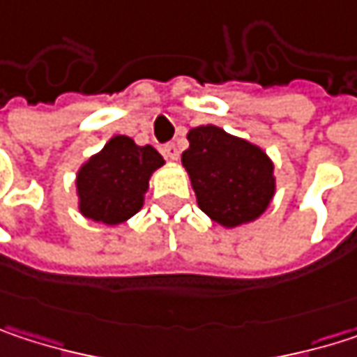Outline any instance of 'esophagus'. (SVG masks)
<instances>
[{
    "instance_id": "1",
    "label": "esophagus",
    "mask_w": 357,
    "mask_h": 357,
    "mask_svg": "<svg viewBox=\"0 0 357 357\" xmlns=\"http://www.w3.org/2000/svg\"><path fill=\"white\" fill-rule=\"evenodd\" d=\"M163 155L169 159V161H178L179 159V149L174 144V142H169V144H165L163 146Z\"/></svg>"
}]
</instances>
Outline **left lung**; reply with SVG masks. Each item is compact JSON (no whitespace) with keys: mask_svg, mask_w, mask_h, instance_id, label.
I'll use <instances>...</instances> for the list:
<instances>
[{"mask_svg":"<svg viewBox=\"0 0 357 357\" xmlns=\"http://www.w3.org/2000/svg\"><path fill=\"white\" fill-rule=\"evenodd\" d=\"M188 142L181 165L200 211L225 229L260 219L277 190L271 157L258 144L213 123L192 128Z\"/></svg>","mask_w":357,"mask_h":357,"instance_id":"8db88e82","label":"left lung"}]
</instances>
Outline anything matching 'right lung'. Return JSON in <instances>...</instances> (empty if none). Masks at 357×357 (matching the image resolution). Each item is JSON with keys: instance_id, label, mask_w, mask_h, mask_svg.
Segmentation results:
<instances>
[{"instance_id": "right-lung-1", "label": "right lung", "mask_w": 357, "mask_h": 357, "mask_svg": "<svg viewBox=\"0 0 357 357\" xmlns=\"http://www.w3.org/2000/svg\"><path fill=\"white\" fill-rule=\"evenodd\" d=\"M165 159L151 146H138L130 136H113L91 155L76 174L78 211L82 217L119 225L144 206L151 178Z\"/></svg>"}]
</instances>
